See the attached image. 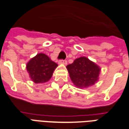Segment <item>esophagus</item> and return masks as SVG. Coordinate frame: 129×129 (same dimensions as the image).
<instances>
[{
    "label": "esophagus",
    "instance_id": "1",
    "mask_svg": "<svg viewBox=\"0 0 129 129\" xmlns=\"http://www.w3.org/2000/svg\"><path fill=\"white\" fill-rule=\"evenodd\" d=\"M67 60H64V59H60L59 61V63L60 64H67Z\"/></svg>",
    "mask_w": 129,
    "mask_h": 129
}]
</instances>
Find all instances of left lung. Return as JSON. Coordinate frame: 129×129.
I'll return each instance as SVG.
<instances>
[{
  "instance_id": "left-lung-1",
  "label": "left lung",
  "mask_w": 129,
  "mask_h": 129,
  "mask_svg": "<svg viewBox=\"0 0 129 129\" xmlns=\"http://www.w3.org/2000/svg\"><path fill=\"white\" fill-rule=\"evenodd\" d=\"M73 83L79 88L95 84L99 79L101 69L87 57H81L66 66Z\"/></svg>"
}]
</instances>
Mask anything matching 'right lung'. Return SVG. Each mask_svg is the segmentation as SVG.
<instances>
[{
    "label": "right lung",
    "mask_w": 129,
    "mask_h": 129,
    "mask_svg": "<svg viewBox=\"0 0 129 129\" xmlns=\"http://www.w3.org/2000/svg\"><path fill=\"white\" fill-rule=\"evenodd\" d=\"M58 65L43 53L38 54L26 65V70L31 80L35 83H42L49 81Z\"/></svg>",
    "instance_id": "add662e5"
}]
</instances>
